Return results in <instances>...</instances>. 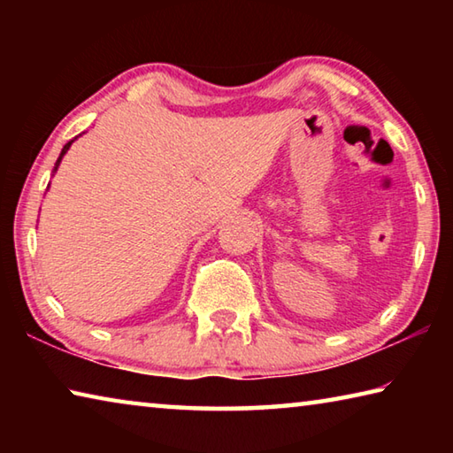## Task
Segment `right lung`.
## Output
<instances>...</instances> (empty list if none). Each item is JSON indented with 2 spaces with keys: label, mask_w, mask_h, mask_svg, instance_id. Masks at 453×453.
Listing matches in <instances>:
<instances>
[{
  "label": "right lung",
  "mask_w": 453,
  "mask_h": 453,
  "mask_svg": "<svg viewBox=\"0 0 453 453\" xmlns=\"http://www.w3.org/2000/svg\"><path fill=\"white\" fill-rule=\"evenodd\" d=\"M73 140H75V137H73ZM73 140H72V142H67V143L64 145V150H61V153H59V157H58V162H56V170H58V165H59V162H61V157H64V153H65L67 150H70V145L73 143Z\"/></svg>",
  "instance_id": "obj_1"
}]
</instances>
